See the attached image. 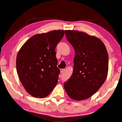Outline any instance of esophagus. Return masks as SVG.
I'll list each match as a JSON object with an SVG mask.
<instances>
[{
  "mask_svg": "<svg viewBox=\"0 0 122 122\" xmlns=\"http://www.w3.org/2000/svg\"><path fill=\"white\" fill-rule=\"evenodd\" d=\"M65 69H61V70H60V71H61V73H63V72L65 71Z\"/></svg>",
  "mask_w": 122,
  "mask_h": 122,
  "instance_id": "obj_1",
  "label": "esophagus"
}]
</instances>
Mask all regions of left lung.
<instances>
[{"label": "left lung", "mask_w": 122, "mask_h": 122, "mask_svg": "<svg viewBox=\"0 0 122 122\" xmlns=\"http://www.w3.org/2000/svg\"><path fill=\"white\" fill-rule=\"evenodd\" d=\"M67 40L74 49L73 72L64 84L72 99L90 97L105 81L108 71V54L101 40L76 30H65Z\"/></svg>", "instance_id": "1"}]
</instances>
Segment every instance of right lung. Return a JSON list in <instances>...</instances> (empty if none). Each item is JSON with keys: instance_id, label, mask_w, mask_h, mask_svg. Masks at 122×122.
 <instances>
[{"instance_id": "obj_1", "label": "right lung", "mask_w": 122, "mask_h": 122, "mask_svg": "<svg viewBox=\"0 0 122 122\" xmlns=\"http://www.w3.org/2000/svg\"><path fill=\"white\" fill-rule=\"evenodd\" d=\"M64 33L58 30L36 34L25 42L17 55L19 79L34 97H46L57 84L60 70L57 67L55 49Z\"/></svg>"}]
</instances>
